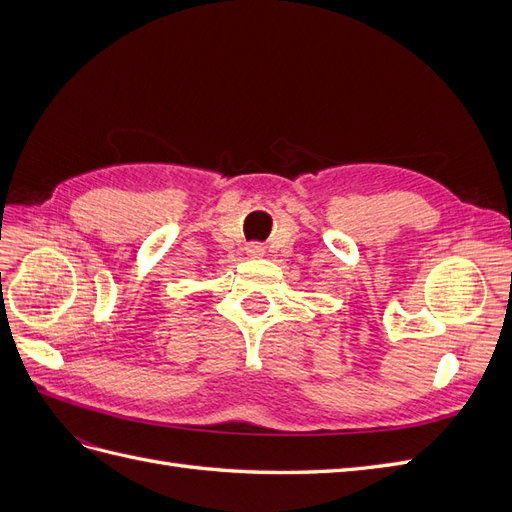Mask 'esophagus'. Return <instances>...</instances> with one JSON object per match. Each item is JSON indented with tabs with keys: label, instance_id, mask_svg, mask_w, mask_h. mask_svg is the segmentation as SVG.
<instances>
[{
	"label": "esophagus",
	"instance_id": "esophagus-1",
	"mask_svg": "<svg viewBox=\"0 0 512 512\" xmlns=\"http://www.w3.org/2000/svg\"><path fill=\"white\" fill-rule=\"evenodd\" d=\"M245 254H247V256H254V258H258V256L265 254V247H262L260 243H252V245H247V247H245Z\"/></svg>",
	"mask_w": 512,
	"mask_h": 512
}]
</instances>
